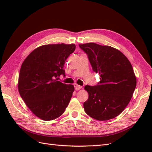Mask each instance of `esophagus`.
Instances as JSON below:
<instances>
[{"label": "esophagus", "mask_w": 152, "mask_h": 152, "mask_svg": "<svg viewBox=\"0 0 152 152\" xmlns=\"http://www.w3.org/2000/svg\"><path fill=\"white\" fill-rule=\"evenodd\" d=\"M74 87H75V89L76 90H79V89H81L82 88V86L75 84H74Z\"/></svg>", "instance_id": "esophagus-1"}]
</instances>
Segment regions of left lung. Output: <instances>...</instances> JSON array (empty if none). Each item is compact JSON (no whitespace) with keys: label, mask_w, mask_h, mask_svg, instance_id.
<instances>
[{"label":"left lung","mask_w":152,"mask_h":152,"mask_svg":"<svg viewBox=\"0 0 152 152\" xmlns=\"http://www.w3.org/2000/svg\"><path fill=\"white\" fill-rule=\"evenodd\" d=\"M87 54L93 70L98 73L97 86L84 87L89 98L84 103L86 113L98 121H108L121 114L129 103L136 78L127 57L120 50L96 43L79 44Z\"/></svg>","instance_id":"1"}]
</instances>
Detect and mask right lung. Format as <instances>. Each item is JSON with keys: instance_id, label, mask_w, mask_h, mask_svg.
I'll list each match as a JSON object with an SVG mask.
<instances>
[{"instance_id": "add662e5", "label": "right lung", "mask_w": 152, "mask_h": 152, "mask_svg": "<svg viewBox=\"0 0 152 152\" xmlns=\"http://www.w3.org/2000/svg\"><path fill=\"white\" fill-rule=\"evenodd\" d=\"M74 44H48L35 49L23 62L18 88L35 116L43 121L60 117L70 103L74 86L58 81L63 66L75 49Z\"/></svg>"}]
</instances>
